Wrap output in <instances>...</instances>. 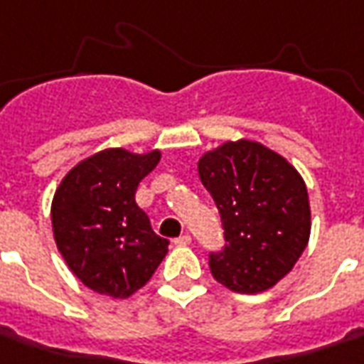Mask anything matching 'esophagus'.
I'll use <instances>...</instances> for the list:
<instances>
[{
	"label": "esophagus",
	"instance_id": "obj_1",
	"mask_svg": "<svg viewBox=\"0 0 364 364\" xmlns=\"http://www.w3.org/2000/svg\"><path fill=\"white\" fill-rule=\"evenodd\" d=\"M191 244V235L189 233H181L179 237H175V245H189Z\"/></svg>",
	"mask_w": 364,
	"mask_h": 364
}]
</instances>
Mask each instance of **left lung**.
<instances>
[{"label": "left lung", "instance_id": "left-lung-1", "mask_svg": "<svg viewBox=\"0 0 364 364\" xmlns=\"http://www.w3.org/2000/svg\"><path fill=\"white\" fill-rule=\"evenodd\" d=\"M220 209L225 247L209 254L213 278L237 294L282 280L306 250L310 203L300 173L256 141H228L197 163Z\"/></svg>", "mask_w": 364, "mask_h": 364}]
</instances>
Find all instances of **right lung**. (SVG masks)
<instances>
[{"label":"right lung","instance_id":"right-lung-1","mask_svg":"<svg viewBox=\"0 0 364 364\" xmlns=\"http://www.w3.org/2000/svg\"><path fill=\"white\" fill-rule=\"evenodd\" d=\"M161 151L105 149L80 161L58 185L52 230L72 274L98 294L129 298L151 280L169 240L153 232L134 201Z\"/></svg>","mask_w":364,"mask_h":364}]
</instances>
